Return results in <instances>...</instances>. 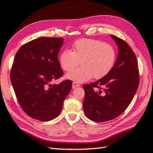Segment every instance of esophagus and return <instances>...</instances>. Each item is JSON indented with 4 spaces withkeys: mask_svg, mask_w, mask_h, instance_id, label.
<instances>
[{
    "mask_svg": "<svg viewBox=\"0 0 153 153\" xmlns=\"http://www.w3.org/2000/svg\"><path fill=\"white\" fill-rule=\"evenodd\" d=\"M79 86H80L79 84L76 83V82H73V83H72V88L73 89L76 88V87H79Z\"/></svg>",
    "mask_w": 153,
    "mask_h": 153,
    "instance_id": "esophagus-1",
    "label": "esophagus"
}]
</instances>
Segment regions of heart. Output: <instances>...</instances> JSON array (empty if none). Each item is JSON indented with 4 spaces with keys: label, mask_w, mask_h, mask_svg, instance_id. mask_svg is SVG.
Returning a JSON list of instances; mask_svg holds the SVG:
<instances>
[{
    "label": "heart",
    "mask_w": 153,
    "mask_h": 153,
    "mask_svg": "<svg viewBox=\"0 0 153 153\" xmlns=\"http://www.w3.org/2000/svg\"><path fill=\"white\" fill-rule=\"evenodd\" d=\"M72 51L64 50L59 55L62 68L70 71L80 61L82 66L66 75L68 79L77 83L87 82L94 77L101 79L112 70L116 51L112 45L93 39H80L71 45Z\"/></svg>",
    "instance_id": "obj_1"
}]
</instances>
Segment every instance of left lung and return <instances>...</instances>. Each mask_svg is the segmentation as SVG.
I'll return each mask as SVG.
<instances>
[{
    "label": "left lung",
    "instance_id": "1",
    "mask_svg": "<svg viewBox=\"0 0 153 153\" xmlns=\"http://www.w3.org/2000/svg\"><path fill=\"white\" fill-rule=\"evenodd\" d=\"M110 36L118 47L116 63L110 73L95 82L83 85V107L86 116L102 122L114 119L131 103L139 83L137 58L126 41Z\"/></svg>",
    "mask_w": 153,
    "mask_h": 153
}]
</instances>
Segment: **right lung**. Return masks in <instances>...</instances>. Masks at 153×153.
I'll return each instance as SVG.
<instances>
[{"label":"right lung","mask_w":153,"mask_h":153,"mask_svg":"<svg viewBox=\"0 0 153 153\" xmlns=\"http://www.w3.org/2000/svg\"><path fill=\"white\" fill-rule=\"evenodd\" d=\"M61 37H40L19 48L10 71V80L22 110L31 118L47 122L60 114L72 86L71 80L52 82L63 76L58 54Z\"/></svg>","instance_id":"right-lung-1"}]
</instances>
